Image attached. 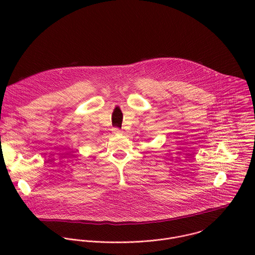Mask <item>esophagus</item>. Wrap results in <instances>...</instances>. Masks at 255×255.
Masks as SVG:
<instances>
[{"instance_id":"obj_1","label":"esophagus","mask_w":255,"mask_h":255,"mask_svg":"<svg viewBox=\"0 0 255 255\" xmlns=\"http://www.w3.org/2000/svg\"><path fill=\"white\" fill-rule=\"evenodd\" d=\"M113 133L114 134H121V130L119 128H114L113 129Z\"/></svg>"}]
</instances>
